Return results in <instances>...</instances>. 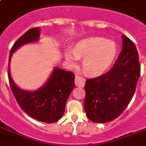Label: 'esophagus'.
I'll use <instances>...</instances> for the list:
<instances>
[{
	"instance_id": "34e87169",
	"label": "esophagus",
	"mask_w": 146,
	"mask_h": 146,
	"mask_svg": "<svg viewBox=\"0 0 146 146\" xmlns=\"http://www.w3.org/2000/svg\"><path fill=\"white\" fill-rule=\"evenodd\" d=\"M85 82H86L85 78L82 77V76H76L75 84L76 86L82 88V87H84Z\"/></svg>"
}]
</instances>
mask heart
Here are the masks:
<instances>
[{
    "mask_svg": "<svg viewBox=\"0 0 146 146\" xmlns=\"http://www.w3.org/2000/svg\"><path fill=\"white\" fill-rule=\"evenodd\" d=\"M117 54L116 42L101 37L85 38L77 42L73 49L67 48L64 50L65 59L70 66H76L80 57H83V70L93 76L106 72L113 64Z\"/></svg>",
    "mask_w": 146,
    "mask_h": 146,
    "instance_id": "obj_1",
    "label": "heart"
}]
</instances>
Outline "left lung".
<instances>
[{"mask_svg": "<svg viewBox=\"0 0 146 146\" xmlns=\"http://www.w3.org/2000/svg\"><path fill=\"white\" fill-rule=\"evenodd\" d=\"M122 50L113 67L86 80L84 109L94 123H104L119 117L136 91L140 76L139 54L133 42L122 35Z\"/></svg>", "mask_w": 146, "mask_h": 146, "instance_id": "obj_1", "label": "left lung"}]
</instances>
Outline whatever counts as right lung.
I'll return each mask as SVG.
<instances>
[{"label": "right lung", "instance_id": "1", "mask_svg": "<svg viewBox=\"0 0 146 146\" xmlns=\"http://www.w3.org/2000/svg\"><path fill=\"white\" fill-rule=\"evenodd\" d=\"M40 27L33 28L22 35L13 45L9 56L8 78L10 88L19 107L28 115L41 122L51 123L64 115L65 105L75 86V75L70 71L54 67L45 83L35 91H26L13 82L10 71L13 54L20 47L39 40Z\"/></svg>", "mask_w": 146, "mask_h": 146}]
</instances>
